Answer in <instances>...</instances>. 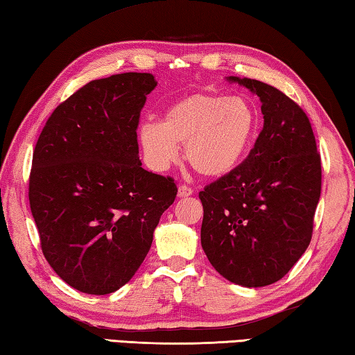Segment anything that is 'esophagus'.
<instances>
[{"instance_id":"esophagus-1","label":"esophagus","mask_w":355,"mask_h":355,"mask_svg":"<svg viewBox=\"0 0 355 355\" xmlns=\"http://www.w3.org/2000/svg\"><path fill=\"white\" fill-rule=\"evenodd\" d=\"M190 195H193V189L189 187V185H185V184L179 185V189H178V196L179 198H187Z\"/></svg>"}]
</instances>
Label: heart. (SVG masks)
<instances>
[{
  "label": "heart",
  "mask_w": 355,
  "mask_h": 355,
  "mask_svg": "<svg viewBox=\"0 0 355 355\" xmlns=\"http://www.w3.org/2000/svg\"><path fill=\"white\" fill-rule=\"evenodd\" d=\"M256 128V109L246 98L200 92L171 104L162 123H143L140 143L159 170L174 164L178 145H184L185 159L195 171L220 178L243 160Z\"/></svg>",
  "instance_id": "heart-1"
}]
</instances>
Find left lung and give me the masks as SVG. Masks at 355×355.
I'll list each match as a JSON object with an SVG mask.
<instances>
[{"instance_id": "1", "label": "left lung", "mask_w": 355, "mask_h": 355, "mask_svg": "<svg viewBox=\"0 0 355 355\" xmlns=\"http://www.w3.org/2000/svg\"><path fill=\"white\" fill-rule=\"evenodd\" d=\"M229 80L260 98L263 129L239 166L200 191L201 245L227 281L265 287L287 275L312 240L321 157L293 99L262 80Z\"/></svg>"}]
</instances>
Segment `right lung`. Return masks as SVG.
<instances>
[{
	"mask_svg": "<svg viewBox=\"0 0 355 355\" xmlns=\"http://www.w3.org/2000/svg\"><path fill=\"white\" fill-rule=\"evenodd\" d=\"M157 83L149 73L90 80L42 129L29 206L48 263L70 287L109 295L130 281L178 187L141 168L140 112Z\"/></svg>",
	"mask_w": 355,
	"mask_h": 355,
	"instance_id": "add662e5",
	"label": "right lung"
}]
</instances>
